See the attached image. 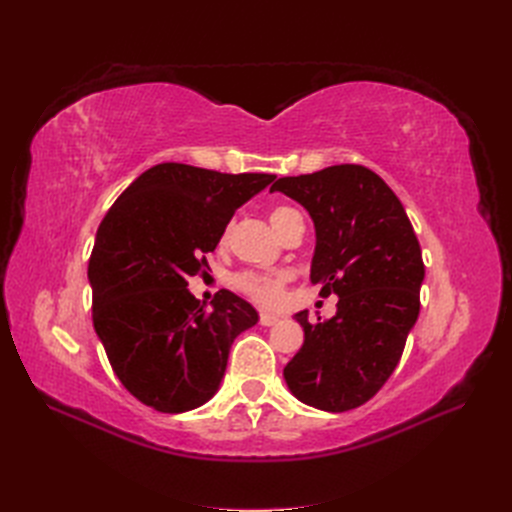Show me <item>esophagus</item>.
<instances>
[{
    "label": "esophagus",
    "mask_w": 512,
    "mask_h": 512,
    "mask_svg": "<svg viewBox=\"0 0 512 512\" xmlns=\"http://www.w3.org/2000/svg\"><path fill=\"white\" fill-rule=\"evenodd\" d=\"M275 322H280V316L269 314V312H262L260 314V324H262V327H273Z\"/></svg>",
    "instance_id": "esophagus-1"
}]
</instances>
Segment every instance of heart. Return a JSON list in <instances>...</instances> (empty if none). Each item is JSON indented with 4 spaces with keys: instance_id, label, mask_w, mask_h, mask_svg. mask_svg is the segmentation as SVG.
Listing matches in <instances>:
<instances>
[{
    "instance_id": "1",
    "label": "heart",
    "mask_w": 512,
    "mask_h": 512,
    "mask_svg": "<svg viewBox=\"0 0 512 512\" xmlns=\"http://www.w3.org/2000/svg\"><path fill=\"white\" fill-rule=\"evenodd\" d=\"M294 215H299V213L288 205H277L271 209L269 220H271V226L277 230V235H280L282 228L288 224L290 218H294ZM235 284L241 292H245L247 297L254 299L260 305H275V303H280L284 297V277L282 275H262V273L247 271V273L237 275Z\"/></svg>"
}]
</instances>
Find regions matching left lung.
Returning a JSON list of instances; mask_svg holds the SVG:
<instances>
[{
  "instance_id": "1",
  "label": "left lung",
  "mask_w": 512,
  "mask_h": 512,
  "mask_svg": "<svg viewBox=\"0 0 512 512\" xmlns=\"http://www.w3.org/2000/svg\"><path fill=\"white\" fill-rule=\"evenodd\" d=\"M271 192L297 200L316 228L309 280L337 294L329 320L294 314L305 339L284 367L290 393L324 412L374 397L395 371L421 309L425 265L404 205L374 170L337 164L282 177Z\"/></svg>"
}]
</instances>
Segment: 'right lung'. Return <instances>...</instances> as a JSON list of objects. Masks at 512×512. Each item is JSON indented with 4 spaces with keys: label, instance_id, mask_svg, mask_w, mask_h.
<instances>
[{
    "label": "right lung",
    "instance_id": "right-lung-1",
    "mask_svg": "<svg viewBox=\"0 0 512 512\" xmlns=\"http://www.w3.org/2000/svg\"><path fill=\"white\" fill-rule=\"evenodd\" d=\"M273 179L164 162L104 215L87 269L94 329L117 378L145 406L179 414L218 393L230 346L258 312L230 290L207 312L188 277L209 269L232 215Z\"/></svg>",
    "mask_w": 512,
    "mask_h": 512
}]
</instances>
